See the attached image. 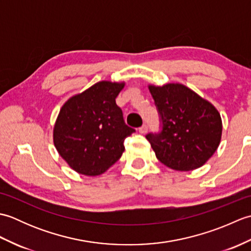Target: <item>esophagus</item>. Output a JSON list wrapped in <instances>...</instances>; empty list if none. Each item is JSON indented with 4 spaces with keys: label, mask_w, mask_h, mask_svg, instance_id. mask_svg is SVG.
<instances>
[{
    "label": "esophagus",
    "mask_w": 251,
    "mask_h": 251,
    "mask_svg": "<svg viewBox=\"0 0 251 251\" xmlns=\"http://www.w3.org/2000/svg\"><path fill=\"white\" fill-rule=\"evenodd\" d=\"M147 131H148V125L143 124L139 128V132L140 134H147Z\"/></svg>",
    "instance_id": "34e87169"
}]
</instances>
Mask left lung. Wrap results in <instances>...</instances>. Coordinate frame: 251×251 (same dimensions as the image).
<instances>
[{"label":"left lung","mask_w":251,"mask_h":251,"mask_svg":"<svg viewBox=\"0 0 251 251\" xmlns=\"http://www.w3.org/2000/svg\"><path fill=\"white\" fill-rule=\"evenodd\" d=\"M162 130L146 136L157 159L179 172L202 166L220 145L222 121L207 100L182 84L149 86Z\"/></svg>","instance_id":"1"}]
</instances>
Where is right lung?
Returning <instances> with one entry per match:
<instances>
[{
	"instance_id": "obj_1",
	"label": "right lung",
	"mask_w": 251,
	"mask_h": 251,
	"mask_svg": "<svg viewBox=\"0 0 251 251\" xmlns=\"http://www.w3.org/2000/svg\"><path fill=\"white\" fill-rule=\"evenodd\" d=\"M125 83L98 82L62 105L54 127V145L73 170L99 176L119 161L124 140L135 129L127 126L115 98Z\"/></svg>"
}]
</instances>
